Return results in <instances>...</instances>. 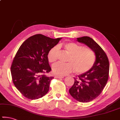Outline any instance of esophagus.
Returning <instances> with one entry per match:
<instances>
[{
  "instance_id": "esophagus-1",
  "label": "esophagus",
  "mask_w": 120,
  "mask_h": 120,
  "mask_svg": "<svg viewBox=\"0 0 120 120\" xmlns=\"http://www.w3.org/2000/svg\"><path fill=\"white\" fill-rule=\"evenodd\" d=\"M56 79H63V77H62V76H56L55 77Z\"/></svg>"
}]
</instances>
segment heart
I'll return each mask as SVG.
<instances>
[{
    "instance_id": "b5f03b06",
    "label": "heart",
    "mask_w": 120,
    "mask_h": 120,
    "mask_svg": "<svg viewBox=\"0 0 120 120\" xmlns=\"http://www.w3.org/2000/svg\"><path fill=\"white\" fill-rule=\"evenodd\" d=\"M65 52L70 55L68 64L56 63L52 68L53 74L58 76H64L73 71L82 74L89 71L94 64L95 55L93 50L88 48H82L74 43H67L63 45ZM58 48L55 46L48 52V59L50 63H54L57 59Z\"/></svg>"
}]
</instances>
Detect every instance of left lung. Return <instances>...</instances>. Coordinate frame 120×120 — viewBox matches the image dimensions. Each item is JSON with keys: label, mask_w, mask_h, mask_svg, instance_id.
<instances>
[{"label": "left lung", "mask_w": 120, "mask_h": 120, "mask_svg": "<svg viewBox=\"0 0 120 120\" xmlns=\"http://www.w3.org/2000/svg\"><path fill=\"white\" fill-rule=\"evenodd\" d=\"M76 41L91 49L96 57L91 69L75 78L74 84L69 89L73 98L86 103L94 100L102 93L108 79L109 63L105 51L91 38L84 36L77 38Z\"/></svg>", "instance_id": "left-lung-1"}]
</instances>
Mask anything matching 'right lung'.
I'll return each mask as SVG.
<instances>
[{
  "label": "right lung",
  "instance_id": "1",
  "mask_svg": "<svg viewBox=\"0 0 120 120\" xmlns=\"http://www.w3.org/2000/svg\"><path fill=\"white\" fill-rule=\"evenodd\" d=\"M61 39L35 34L24 41L19 48L11 72L15 88L26 98L36 100L47 94L53 78L44 75L51 70L48 54Z\"/></svg>",
  "mask_w": 120,
  "mask_h": 120
}]
</instances>
